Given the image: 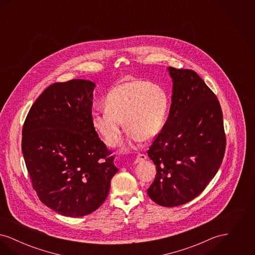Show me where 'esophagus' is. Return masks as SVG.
I'll list each match as a JSON object with an SVG mask.
<instances>
[{
    "label": "esophagus",
    "instance_id": "34e87169",
    "mask_svg": "<svg viewBox=\"0 0 255 255\" xmlns=\"http://www.w3.org/2000/svg\"><path fill=\"white\" fill-rule=\"evenodd\" d=\"M146 158H147V156L144 155V154H138V155L135 157L134 163H138V162H140V161H142V160H145Z\"/></svg>",
    "mask_w": 255,
    "mask_h": 255
}]
</instances>
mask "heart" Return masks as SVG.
Masks as SVG:
<instances>
[{
  "label": "heart",
  "instance_id": "b5f03b06",
  "mask_svg": "<svg viewBox=\"0 0 255 255\" xmlns=\"http://www.w3.org/2000/svg\"><path fill=\"white\" fill-rule=\"evenodd\" d=\"M105 111L92 115V126L109 146L121 140L122 122L133 138L149 141L160 132L168 109V97L161 86L133 80L113 88L103 101Z\"/></svg>",
  "mask_w": 255,
  "mask_h": 255
}]
</instances>
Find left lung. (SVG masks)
<instances>
[{
  "label": "left lung",
  "mask_w": 255,
  "mask_h": 255,
  "mask_svg": "<svg viewBox=\"0 0 255 255\" xmlns=\"http://www.w3.org/2000/svg\"><path fill=\"white\" fill-rule=\"evenodd\" d=\"M173 81L169 116L149 147L157 174L147 189L159 206H182L206 188L222 164L226 150L218 99L191 70L168 68Z\"/></svg>",
  "instance_id": "obj_1"
}]
</instances>
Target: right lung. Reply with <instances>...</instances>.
I'll list each match as a JSON object with an SVG mask.
<instances>
[{
  "label": "right lung",
  "mask_w": 255,
  "mask_h": 255,
  "mask_svg": "<svg viewBox=\"0 0 255 255\" xmlns=\"http://www.w3.org/2000/svg\"><path fill=\"white\" fill-rule=\"evenodd\" d=\"M95 87L84 79L49 86L23 127L22 152L33 189L44 205L67 217L97 210L119 171L92 126Z\"/></svg>",
  "instance_id": "add662e5"
}]
</instances>
